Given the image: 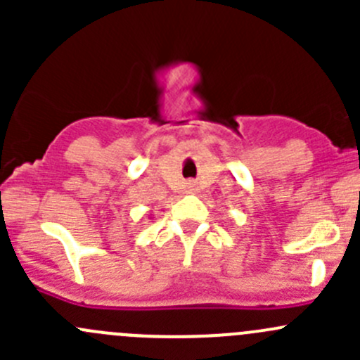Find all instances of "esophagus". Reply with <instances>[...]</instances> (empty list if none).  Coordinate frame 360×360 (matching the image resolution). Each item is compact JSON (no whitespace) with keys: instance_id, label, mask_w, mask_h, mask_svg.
<instances>
[{"instance_id":"1","label":"esophagus","mask_w":360,"mask_h":360,"mask_svg":"<svg viewBox=\"0 0 360 360\" xmlns=\"http://www.w3.org/2000/svg\"><path fill=\"white\" fill-rule=\"evenodd\" d=\"M190 188H191V184H190Z\"/></svg>"}]
</instances>
